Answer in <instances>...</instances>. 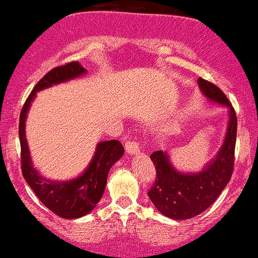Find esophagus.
<instances>
[{
	"label": "esophagus",
	"mask_w": 258,
	"mask_h": 258,
	"mask_svg": "<svg viewBox=\"0 0 258 258\" xmlns=\"http://www.w3.org/2000/svg\"><path fill=\"white\" fill-rule=\"evenodd\" d=\"M125 148H126V152L131 154V155H133V154H138L139 150H141V147L138 146L137 142H131V141L127 142L125 144Z\"/></svg>",
	"instance_id": "34e87169"
}]
</instances>
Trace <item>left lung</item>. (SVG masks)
I'll return each instance as SVG.
<instances>
[{
  "mask_svg": "<svg viewBox=\"0 0 258 258\" xmlns=\"http://www.w3.org/2000/svg\"><path fill=\"white\" fill-rule=\"evenodd\" d=\"M198 86L209 102L228 109L227 132L215 158L201 171L182 172L173 166L166 152L158 150L150 155L156 178L148 195L160 214L177 221L195 217L209 209L230 180L234 166L238 123L235 111L217 86L201 78L198 79Z\"/></svg>",
  "mask_w": 258,
  "mask_h": 258,
  "instance_id": "left-lung-1",
  "label": "left lung"
}]
</instances>
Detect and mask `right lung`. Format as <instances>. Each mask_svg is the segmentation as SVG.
<instances>
[{
    "label": "right lung",
    "instance_id": "1",
    "mask_svg": "<svg viewBox=\"0 0 258 258\" xmlns=\"http://www.w3.org/2000/svg\"><path fill=\"white\" fill-rule=\"evenodd\" d=\"M86 74L87 70L79 61H72L52 69L34 87L23 106L19 120L23 176L41 203L59 217L67 220L80 218L90 214L99 203L104 193L109 171L125 153L122 144L116 139L99 142L91 162L80 176L68 180H52L43 177L34 167L26 141L25 122L37 92L78 79Z\"/></svg>",
    "mask_w": 258,
    "mask_h": 258
}]
</instances>
